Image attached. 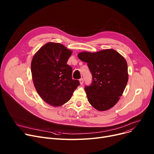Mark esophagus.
Here are the masks:
<instances>
[{
    "instance_id": "esophagus-1",
    "label": "esophagus",
    "mask_w": 154,
    "mask_h": 154,
    "mask_svg": "<svg viewBox=\"0 0 154 154\" xmlns=\"http://www.w3.org/2000/svg\"><path fill=\"white\" fill-rule=\"evenodd\" d=\"M79 82H80V84L82 85V84H84V79H83V78L80 79H79Z\"/></svg>"
}]
</instances>
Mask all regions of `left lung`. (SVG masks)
I'll use <instances>...</instances> for the list:
<instances>
[{"mask_svg": "<svg viewBox=\"0 0 154 154\" xmlns=\"http://www.w3.org/2000/svg\"><path fill=\"white\" fill-rule=\"evenodd\" d=\"M80 60L87 62L92 82L85 87L87 99L95 109L104 111L114 107L122 96L128 82L125 59L113 49L97 52H80Z\"/></svg>", "mask_w": 154, "mask_h": 154, "instance_id": "8db88e82", "label": "left lung"}]
</instances>
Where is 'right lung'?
I'll return each instance as SVG.
<instances>
[{"instance_id": "1", "label": "right lung", "mask_w": 154, "mask_h": 154, "mask_svg": "<svg viewBox=\"0 0 154 154\" xmlns=\"http://www.w3.org/2000/svg\"><path fill=\"white\" fill-rule=\"evenodd\" d=\"M72 51L59 43L48 42L34 55L31 62L35 89L46 103L60 106L68 102L79 85L72 79V69L67 63Z\"/></svg>"}]
</instances>
